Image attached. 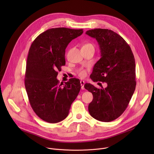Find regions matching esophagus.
<instances>
[{
    "instance_id": "esophagus-1",
    "label": "esophagus",
    "mask_w": 154,
    "mask_h": 154,
    "mask_svg": "<svg viewBox=\"0 0 154 154\" xmlns=\"http://www.w3.org/2000/svg\"><path fill=\"white\" fill-rule=\"evenodd\" d=\"M84 85H85V82L81 80V81H80V85H81V88H82V90H84V89H85Z\"/></svg>"
}]
</instances>
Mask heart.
I'll list each match as a JSON object with an SVG mask.
<instances>
[{"label": "heart", "instance_id": "obj_1", "mask_svg": "<svg viewBox=\"0 0 154 154\" xmlns=\"http://www.w3.org/2000/svg\"><path fill=\"white\" fill-rule=\"evenodd\" d=\"M91 45V44H86V45ZM86 73H87L85 69H80L79 70L77 71V74H78L79 76L81 78L85 77L86 75Z\"/></svg>", "mask_w": 154, "mask_h": 154}]
</instances>
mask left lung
Instances as JSON below:
<instances>
[{
    "label": "left lung",
    "instance_id": "left-lung-1",
    "mask_svg": "<svg viewBox=\"0 0 154 154\" xmlns=\"http://www.w3.org/2000/svg\"><path fill=\"white\" fill-rule=\"evenodd\" d=\"M86 34L96 38L101 54L90 77L94 82L107 84L105 88L102 86L97 88L90 83L84 85L93 96L88 111L98 121L110 122L124 113L135 91L134 55L127 42L111 30L95 29L86 31Z\"/></svg>",
    "mask_w": 154,
    "mask_h": 154
}]
</instances>
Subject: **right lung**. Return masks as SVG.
Segmentation results:
<instances>
[{
	"label": "right lung",
	"mask_w": 154,
	"mask_h": 154,
	"mask_svg": "<svg viewBox=\"0 0 154 154\" xmlns=\"http://www.w3.org/2000/svg\"><path fill=\"white\" fill-rule=\"evenodd\" d=\"M83 32V29H50L38 35L30 46L25 86L33 110L46 122L57 123L66 118L80 90L79 79H70L62 86L57 76L66 63V48Z\"/></svg>",
	"instance_id": "1"
}]
</instances>
